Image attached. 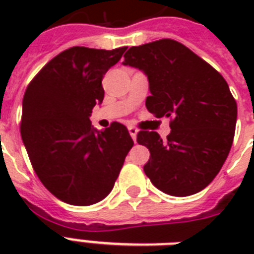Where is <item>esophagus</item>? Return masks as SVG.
Returning a JSON list of instances; mask_svg holds the SVG:
<instances>
[{"label":"esophagus","instance_id":"esophagus-1","mask_svg":"<svg viewBox=\"0 0 254 254\" xmlns=\"http://www.w3.org/2000/svg\"><path fill=\"white\" fill-rule=\"evenodd\" d=\"M127 130H129V133H130L131 138L135 141V138H137V133H138V129H137L135 127H133V125H130V127H127Z\"/></svg>","mask_w":254,"mask_h":254}]
</instances>
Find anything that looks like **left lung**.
Listing matches in <instances>:
<instances>
[{
	"instance_id": "1",
	"label": "left lung",
	"mask_w": 254,
	"mask_h": 254,
	"mask_svg": "<svg viewBox=\"0 0 254 254\" xmlns=\"http://www.w3.org/2000/svg\"><path fill=\"white\" fill-rule=\"evenodd\" d=\"M124 58L123 64L142 69L149 79L147 111L171 119L165 141L157 131H138L137 142L150 151L143 171L165 193L199 192L220 171L235 137L237 104L227 81L174 39L134 46Z\"/></svg>"
}]
</instances>
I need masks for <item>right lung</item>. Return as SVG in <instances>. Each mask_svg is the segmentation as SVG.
<instances>
[{
	"mask_svg": "<svg viewBox=\"0 0 254 254\" xmlns=\"http://www.w3.org/2000/svg\"><path fill=\"white\" fill-rule=\"evenodd\" d=\"M125 50H64L26 88L22 141L39 181L64 203L103 200L134 143L123 124L115 121L97 131L89 121L93 107L104 99V75Z\"/></svg>",
	"mask_w": 254,
	"mask_h": 254,
	"instance_id": "right-lung-1",
	"label": "right lung"
}]
</instances>
